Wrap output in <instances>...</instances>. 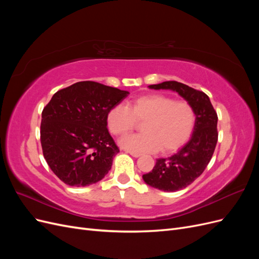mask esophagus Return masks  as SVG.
<instances>
[{"mask_svg":"<svg viewBox=\"0 0 259 259\" xmlns=\"http://www.w3.org/2000/svg\"><path fill=\"white\" fill-rule=\"evenodd\" d=\"M126 152H127V153H130V154H131L132 156H134V158H139V156H140V155H142V154H140L139 152H134V151H128V150H127Z\"/></svg>","mask_w":259,"mask_h":259,"instance_id":"esophagus-1","label":"esophagus"}]
</instances>
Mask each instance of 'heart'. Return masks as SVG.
I'll list each match as a JSON object with an SVG mask.
<instances>
[{
    "mask_svg": "<svg viewBox=\"0 0 259 259\" xmlns=\"http://www.w3.org/2000/svg\"><path fill=\"white\" fill-rule=\"evenodd\" d=\"M142 124L140 134L123 138L122 147L134 152L176 151L190 138L195 111L188 101H176L162 94L142 96L128 106L119 104L108 112V127L115 136H125Z\"/></svg>",
    "mask_w": 259,
    "mask_h": 259,
    "instance_id": "heart-1",
    "label": "heart"
}]
</instances>
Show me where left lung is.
Listing matches in <instances>:
<instances>
[{
	"label": "left lung",
	"instance_id": "1",
	"mask_svg": "<svg viewBox=\"0 0 259 259\" xmlns=\"http://www.w3.org/2000/svg\"><path fill=\"white\" fill-rule=\"evenodd\" d=\"M149 89L174 91L195 111V124L189 142L171 156L156 160L152 170L143 175L147 185L174 192L189 186L206 168L217 144L218 117L206 94L186 84L166 81L149 85Z\"/></svg>",
	"mask_w": 259,
	"mask_h": 259
}]
</instances>
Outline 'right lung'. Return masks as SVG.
Here are the masks:
<instances>
[{
  "mask_svg": "<svg viewBox=\"0 0 259 259\" xmlns=\"http://www.w3.org/2000/svg\"><path fill=\"white\" fill-rule=\"evenodd\" d=\"M128 92L93 81L54 94L41 121L44 159L61 182L85 187L103 179L119 148L107 128V115Z\"/></svg>",
  "mask_w": 259,
  "mask_h": 259,
  "instance_id": "1",
  "label": "right lung"
}]
</instances>
